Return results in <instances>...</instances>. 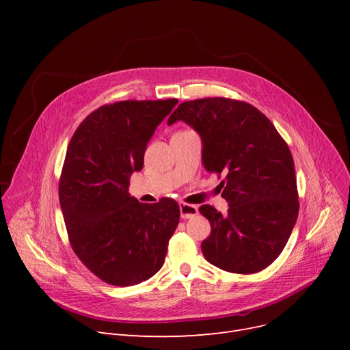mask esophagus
Segmentation results:
<instances>
[{
    "instance_id": "esophagus-1",
    "label": "esophagus",
    "mask_w": 350,
    "mask_h": 350,
    "mask_svg": "<svg viewBox=\"0 0 350 350\" xmlns=\"http://www.w3.org/2000/svg\"><path fill=\"white\" fill-rule=\"evenodd\" d=\"M180 214H181V218H193L194 215L198 214V210L193 204L180 203Z\"/></svg>"
}]
</instances>
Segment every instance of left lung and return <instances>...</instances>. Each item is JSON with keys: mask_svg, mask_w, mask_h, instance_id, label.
<instances>
[{"mask_svg": "<svg viewBox=\"0 0 350 350\" xmlns=\"http://www.w3.org/2000/svg\"><path fill=\"white\" fill-rule=\"evenodd\" d=\"M189 123L203 140V164L228 201L223 215L198 210L211 226L201 243L206 260L234 273H255L278 258L297 223L299 201L289 147L255 106L228 98L183 102L169 118Z\"/></svg>", "mask_w": 350, "mask_h": 350, "instance_id": "left-lung-1", "label": "left lung"}]
</instances>
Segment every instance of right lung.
<instances>
[{
  "label": "right lung",
  "instance_id": "right-lung-1",
  "mask_svg": "<svg viewBox=\"0 0 350 350\" xmlns=\"http://www.w3.org/2000/svg\"><path fill=\"white\" fill-rule=\"evenodd\" d=\"M177 99L122 100L94 110L73 133L59 178L69 243L82 264L115 286L137 285L163 267L180 219L173 198L139 203L129 177Z\"/></svg>",
  "mask_w": 350,
  "mask_h": 350
}]
</instances>
